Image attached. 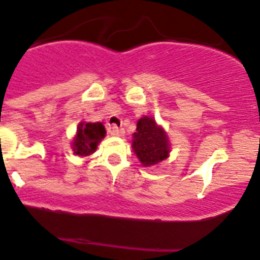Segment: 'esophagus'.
<instances>
[{"label":"esophagus","mask_w":260,"mask_h":260,"mask_svg":"<svg viewBox=\"0 0 260 260\" xmlns=\"http://www.w3.org/2000/svg\"><path fill=\"white\" fill-rule=\"evenodd\" d=\"M110 133L113 136H116V137H122V136H124L125 132H124V129H123V128H118L116 125H113V127H111Z\"/></svg>","instance_id":"34e87169"}]
</instances>
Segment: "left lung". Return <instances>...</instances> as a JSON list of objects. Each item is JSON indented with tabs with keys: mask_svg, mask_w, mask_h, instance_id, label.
<instances>
[{
	"mask_svg": "<svg viewBox=\"0 0 260 260\" xmlns=\"http://www.w3.org/2000/svg\"><path fill=\"white\" fill-rule=\"evenodd\" d=\"M132 147L144 167L161 163L171 152L166 131L156 124L155 119L149 116H144L137 122V129L133 133Z\"/></svg>",
	"mask_w": 260,
	"mask_h": 260,
	"instance_id": "left-lung-1",
	"label": "left lung"
}]
</instances>
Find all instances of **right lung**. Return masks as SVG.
Returning a JSON list of instances; mask_svg holds the SVG:
<instances>
[{
    "mask_svg": "<svg viewBox=\"0 0 260 260\" xmlns=\"http://www.w3.org/2000/svg\"><path fill=\"white\" fill-rule=\"evenodd\" d=\"M105 127L103 123H79L77 135L73 140V151L79 156L93 154L99 142L105 137Z\"/></svg>",
    "mask_w": 260,
    "mask_h": 260,
    "instance_id": "1",
    "label": "right lung"
}]
</instances>
